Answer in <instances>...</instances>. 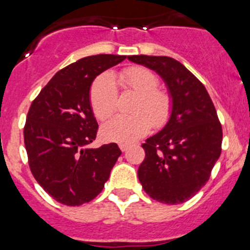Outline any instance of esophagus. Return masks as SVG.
I'll return each instance as SVG.
<instances>
[{
    "mask_svg": "<svg viewBox=\"0 0 250 250\" xmlns=\"http://www.w3.org/2000/svg\"><path fill=\"white\" fill-rule=\"evenodd\" d=\"M119 146H120L121 151H126V150L130 147V145L129 144H120Z\"/></svg>",
    "mask_w": 250,
    "mask_h": 250,
    "instance_id": "1",
    "label": "esophagus"
}]
</instances>
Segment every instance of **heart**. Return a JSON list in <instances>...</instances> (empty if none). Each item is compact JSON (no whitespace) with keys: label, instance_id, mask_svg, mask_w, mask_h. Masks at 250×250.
<instances>
[{"label":"heart","instance_id":"obj_1","mask_svg":"<svg viewBox=\"0 0 250 250\" xmlns=\"http://www.w3.org/2000/svg\"><path fill=\"white\" fill-rule=\"evenodd\" d=\"M125 90L138 92L130 111L134 114L118 115L103 126L101 134L106 140L129 144L144 136L151 126L161 129L169 123L173 114V96L165 89H160L159 79L151 70L144 66L124 68L118 76ZM90 104L99 120L110 118L119 104L118 87L114 77L103 74L95 79L90 89Z\"/></svg>","mask_w":250,"mask_h":250}]
</instances>
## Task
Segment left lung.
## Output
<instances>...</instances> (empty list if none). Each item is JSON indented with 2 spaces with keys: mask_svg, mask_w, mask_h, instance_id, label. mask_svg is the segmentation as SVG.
<instances>
[{
  "mask_svg": "<svg viewBox=\"0 0 250 250\" xmlns=\"http://www.w3.org/2000/svg\"><path fill=\"white\" fill-rule=\"evenodd\" d=\"M127 59L158 72L173 96V114L156 135L146 139L138 176L145 193L164 204L193 198L209 180L222 152V124L210 96L183 63L167 56Z\"/></svg>",
  "mask_w": 250,
  "mask_h": 250,
  "instance_id": "obj_1",
  "label": "left lung"
}]
</instances>
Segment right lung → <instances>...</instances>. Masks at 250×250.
Instances as JSON below:
<instances>
[{
	"mask_svg": "<svg viewBox=\"0 0 250 250\" xmlns=\"http://www.w3.org/2000/svg\"><path fill=\"white\" fill-rule=\"evenodd\" d=\"M126 56L83 57L56 72L32 101L23 139L31 173L43 190L68 207L91 202L103 190L121 150L110 143L98 149V123L90 105L95 77Z\"/></svg>",
	"mask_w": 250,
	"mask_h": 250,
	"instance_id": "1",
	"label": "right lung"
}]
</instances>
